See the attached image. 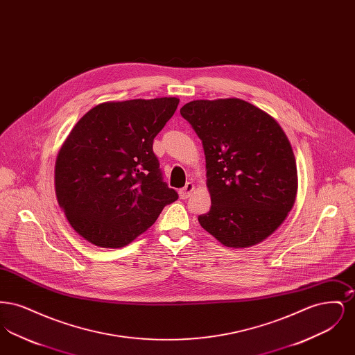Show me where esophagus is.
<instances>
[{"label": "esophagus", "instance_id": "obj_1", "mask_svg": "<svg viewBox=\"0 0 355 355\" xmlns=\"http://www.w3.org/2000/svg\"><path fill=\"white\" fill-rule=\"evenodd\" d=\"M193 190H194V185H193L191 182H187V184H186L185 185V187H182V189L180 190V197H181L182 200H186V198H189Z\"/></svg>", "mask_w": 355, "mask_h": 355}]
</instances>
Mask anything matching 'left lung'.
Segmentation results:
<instances>
[{
    "label": "left lung",
    "instance_id": "left-lung-1",
    "mask_svg": "<svg viewBox=\"0 0 355 355\" xmlns=\"http://www.w3.org/2000/svg\"><path fill=\"white\" fill-rule=\"evenodd\" d=\"M181 116L202 141L211 207L203 229L227 248H249L274 233L297 194L291 145L269 114L238 98L197 100Z\"/></svg>",
    "mask_w": 355,
    "mask_h": 355
}]
</instances>
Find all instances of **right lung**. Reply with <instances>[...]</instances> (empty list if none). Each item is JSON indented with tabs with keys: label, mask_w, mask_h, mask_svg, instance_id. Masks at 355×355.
I'll return each instance as SVG.
<instances>
[{
	"label": "right lung",
	"mask_w": 355,
	"mask_h": 355,
	"mask_svg": "<svg viewBox=\"0 0 355 355\" xmlns=\"http://www.w3.org/2000/svg\"><path fill=\"white\" fill-rule=\"evenodd\" d=\"M178 102H103L70 132L55 162V194L71 227L90 243L122 248L178 200L153 152Z\"/></svg>",
	"instance_id": "add662e5"
}]
</instances>
